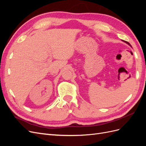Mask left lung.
Returning <instances> with one entry per match:
<instances>
[{"label": "left lung", "instance_id": "1", "mask_svg": "<svg viewBox=\"0 0 146 146\" xmlns=\"http://www.w3.org/2000/svg\"><path fill=\"white\" fill-rule=\"evenodd\" d=\"M124 41V42H126V43H127V44H129V46H131V45H130V43H129V42H127V41Z\"/></svg>", "mask_w": 146, "mask_h": 146}]
</instances>
